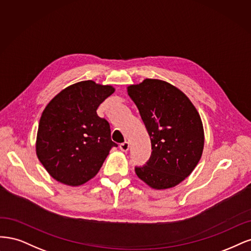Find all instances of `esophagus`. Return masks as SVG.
<instances>
[{"mask_svg":"<svg viewBox=\"0 0 251 251\" xmlns=\"http://www.w3.org/2000/svg\"><path fill=\"white\" fill-rule=\"evenodd\" d=\"M120 149L122 151H127L129 149V143L128 142H124L122 144H120Z\"/></svg>","mask_w":251,"mask_h":251,"instance_id":"esophagus-1","label":"esophagus"}]
</instances>
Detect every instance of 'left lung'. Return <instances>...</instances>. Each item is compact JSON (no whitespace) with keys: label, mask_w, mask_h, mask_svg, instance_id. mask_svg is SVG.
I'll use <instances>...</instances> for the list:
<instances>
[{"label":"left lung","mask_w":251,"mask_h":251,"mask_svg":"<svg viewBox=\"0 0 251 251\" xmlns=\"http://www.w3.org/2000/svg\"><path fill=\"white\" fill-rule=\"evenodd\" d=\"M151 139V156L135 166L140 178L153 189L175 187L188 177L202 155L203 127L192 102L178 88L157 79L128 87Z\"/></svg>","instance_id":"8db88e82"}]
</instances>
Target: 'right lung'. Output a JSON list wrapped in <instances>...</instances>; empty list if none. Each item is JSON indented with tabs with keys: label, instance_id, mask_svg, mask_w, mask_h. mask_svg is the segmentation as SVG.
Wrapping results in <instances>:
<instances>
[{
	"label": "right lung",
	"instance_id": "right-lung-1",
	"mask_svg": "<svg viewBox=\"0 0 251 251\" xmlns=\"http://www.w3.org/2000/svg\"><path fill=\"white\" fill-rule=\"evenodd\" d=\"M115 92L92 80L64 88L47 105L39 121L36 154L49 174L64 184L80 185L99 172L112 147L108 121L97 114Z\"/></svg>",
	"mask_w": 251,
	"mask_h": 251
}]
</instances>
